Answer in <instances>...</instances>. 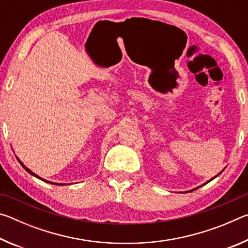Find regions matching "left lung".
Segmentation results:
<instances>
[{
  "mask_svg": "<svg viewBox=\"0 0 248 248\" xmlns=\"http://www.w3.org/2000/svg\"><path fill=\"white\" fill-rule=\"evenodd\" d=\"M216 177H217V176H216ZM212 179H213V178H212ZM209 182H210V180H209ZM209 182H208V183H209ZM194 190H195V189H194Z\"/></svg>",
  "mask_w": 248,
  "mask_h": 248,
  "instance_id": "obj_1",
  "label": "left lung"
}]
</instances>
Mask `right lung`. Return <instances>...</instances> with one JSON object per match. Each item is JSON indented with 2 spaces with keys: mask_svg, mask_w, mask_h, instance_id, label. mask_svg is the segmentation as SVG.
Listing matches in <instances>:
<instances>
[{
  "mask_svg": "<svg viewBox=\"0 0 248 248\" xmlns=\"http://www.w3.org/2000/svg\"><path fill=\"white\" fill-rule=\"evenodd\" d=\"M17 159H18V158H17ZM18 162L20 163V165H22V166L24 167V169H25V170H26L28 171V173H29V174H31V175H32V176H35V177H37V178H39V179H41V180H44V182H47V183H50V184H54V185H59V186H61V185H64V184H57V183H51V182H48V180H46V179H43V178H41V177H39V176H38V175H36L35 173H32V171H31V170H28L26 166H24V164H23V163H22V162H20V161H19V159H18Z\"/></svg>",
  "mask_w": 248,
  "mask_h": 248,
  "instance_id": "add662e5",
  "label": "right lung"
}]
</instances>
